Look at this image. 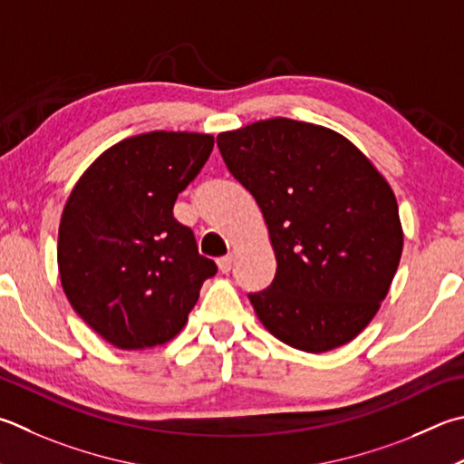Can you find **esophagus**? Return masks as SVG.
<instances>
[{"instance_id": "1", "label": "esophagus", "mask_w": 464, "mask_h": 464, "mask_svg": "<svg viewBox=\"0 0 464 464\" xmlns=\"http://www.w3.org/2000/svg\"><path fill=\"white\" fill-rule=\"evenodd\" d=\"M217 266H218V269H221L223 274H227V272H231V266H233V256H225V257H218L217 259Z\"/></svg>"}]
</instances>
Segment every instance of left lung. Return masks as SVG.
<instances>
[{
  "label": "left lung",
  "instance_id": "8db88e82",
  "mask_svg": "<svg viewBox=\"0 0 464 464\" xmlns=\"http://www.w3.org/2000/svg\"><path fill=\"white\" fill-rule=\"evenodd\" d=\"M217 146L264 213L277 261L269 288L249 294L261 324L306 353L355 339L400 266L390 184L347 138L306 121H256Z\"/></svg>",
  "mask_w": 464,
  "mask_h": 464
}]
</instances>
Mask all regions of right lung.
I'll return each instance as SVG.
<instances>
[{
    "label": "right lung",
    "mask_w": 464,
    "mask_h": 464,
    "mask_svg": "<svg viewBox=\"0 0 464 464\" xmlns=\"http://www.w3.org/2000/svg\"><path fill=\"white\" fill-rule=\"evenodd\" d=\"M213 144L207 133H140L103 151L66 200L58 229L63 290L74 313L115 347L174 339L200 285L217 274L172 213Z\"/></svg>",
    "instance_id": "1"
}]
</instances>
